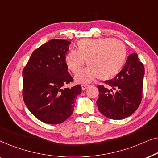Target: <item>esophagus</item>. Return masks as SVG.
Masks as SVG:
<instances>
[{
  "label": "esophagus",
  "mask_w": 158,
  "mask_h": 158,
  "mask_svg": "<svg viewBox=\"0 0 158 158\" xmlns=\"http://www.w3.org/2000/svg\"><path fill=\"white\" fill-rule=\"evenodd\" d=\"M88 87H89V85H85V84H84V85H81L82 90H86Z\"/></svg>",
  "instance_id": "esophagus-1"
}]
</instances>
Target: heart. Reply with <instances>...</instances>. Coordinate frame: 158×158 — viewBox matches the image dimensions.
<instances>
[{"label":"heart","mask_w":158,"mask_h":158,"mask_svg":"<svg viewBox=\"0 0 158 158\" xmlns=\"http://www.w3.org/2000/svg\"><path fill=\"white\" fill-rule=\"evenodd\" d=\"M77 48L67 54L65 62L71 72L76 73L86 60L88 67L75 76L79 83H88L97 77L101 81L113 78L122 69L127 57L124 43L109 38L83 39L77 42Z\"/></svg>","instance_id":"1"}]
</instances>
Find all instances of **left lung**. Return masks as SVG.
<instances>
[{"mask_svg": "<svg viewBox=\"0 0 158 158\" xmlns=\"http://www.w3.org/2000/svg\"><path fill=\"white\" fill-rule=\"evenodd\" d=\"M144 68L137 53L127 58L124 68L106 86L98 85L96 101L99 111L111 119H123L131 115L141 103Z\"/></svg>", "mask_w": 158, "mask_h": 158, "instance_id": "obj_1", "label": "left lung"}]
</instances>
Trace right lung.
I'll return each mask as SVG.
<instances>
[{
    "instance_id": "add662e5",
    "label": "right lung",
    "mask_w": 158,
    "mask_h": 158,
    "mask_svg": "<svg viewBox=\"0 0 158 158\" xmlns=\"http://www.w3.org/2000/svg\"><path fill=\"white\" fill-rule=\"evenodd\" d=\"M70 42L52 40L32 52L23 70V98L33 115L49 124L63 122L73 114L81 86L66 88L73 81L65 54Z\"/></svg>"
}]
</instances>
